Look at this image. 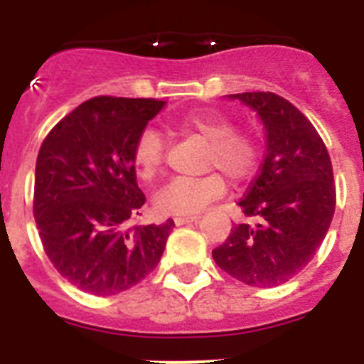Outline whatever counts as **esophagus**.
<instances>
[{
  "label": "esophagus",
  "instance_id": "34e87169",
  "mask_svg": "<svg viewBox=\"0 0 364 364\" xmlns=\"http://www.w3.org/2000/svg\"><path fill=\"white\" fill-rule=\"evenodd\" d=\"M197 215H193V217H176L175 224L176 226H184V224H191V222L197 220Z\"/></svg>",
  "mask_w": 364,
  "mask_h": 364
}]
</instances>
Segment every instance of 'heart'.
<instances>
[{
    "label": "heart",
    "instance_id": "1",
    "mask_svg": "<svg viewBox=\"0 0 364 364\" xmlns=\"http://www.w3.org/2000/svg\"><path fill=\"white\" fill-rule=\"evenodd\" d=\"M166 127L180 136L205 144L202 171L208 173L198 180H175L154 195V208L162 215L193 217L205 205L217 200L226 191V175L240 184L255 173L259 164V146L252 134L233 131V124L222 114H188ZM164 138L159 131L144 129L133 147V166L136 175L146 182L162 173ZM219 173H217L216 171Z\"/></svg>",
    "mask_w": 364,
    "mask_h": 364
}]
</instances>
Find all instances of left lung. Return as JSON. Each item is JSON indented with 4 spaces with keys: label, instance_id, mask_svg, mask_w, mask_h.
<instances>
[{
    "label": "left lung",
    "instance_id": "1",
    "mask_svg": "<svg viewBox=\"0 0 364 364\" xmlns=\"http://www.w3.org/2000/svg\"><path fill=\"white\" fill-rule=\"evenodd\" d=\"M259 114L266 159L239 205L255 226L237 224L213 260L231 277L272 288L295 277L314 259L332 224L336 186L330 154L311 122L273 92L230 95Z\"/></svg>",
    "mask_w": 364,
    "mask_h": 364
}]
</instances>
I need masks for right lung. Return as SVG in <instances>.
<instances>
[{"mask_svg": "<svg viewBox=\"0 0 364 364\" xmlns=\"http://www.w3.org/2000/svg\"><path fill=\"white\" fill-rule=\"evenodd\" d=\"M164 107L162 100L98 96L58 122L41 144L34 218L49 260L78 290L117 295L159 266L175 222L129 224L146 202L134 142Z\"/></svg>", "mask_w": 364, "mask_h": 364, "instance_id": "add662e5", "label": "right lung"}]
</instances>
